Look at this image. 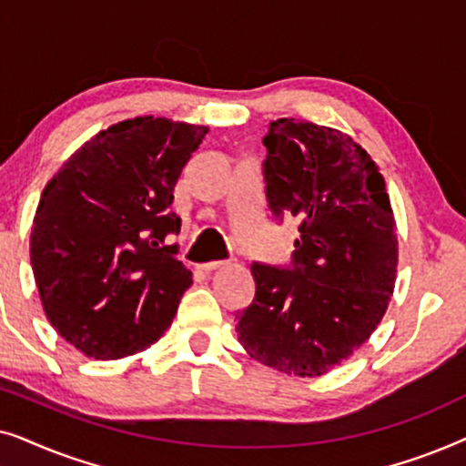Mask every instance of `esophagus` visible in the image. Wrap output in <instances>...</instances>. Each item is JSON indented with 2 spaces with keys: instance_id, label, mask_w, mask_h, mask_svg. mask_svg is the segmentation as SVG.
<instances>
[{
  "instance_id": "1",
  "label": "esophagus",
  "mask_w": 466,
  "mask_h": 466,
  "mask_svg": "<svg viewBox=\"0 0 466 466\" xmlns=\"http://www.w3.org/2000/svg\"><path fill=\"white\" fill-rule=\"evenodd\" d=\"M225 265V260H208V263H201V265H197V269H201V271H214V269H218V267H222Z\"/></svg>"
}]
</instances>
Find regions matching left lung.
<instances>
[{
  "mask_svg": "<svg viewBox=\"0 0 466 466\" xmlns=\"http://www.w3.org/2000/svg\"><path fill=\"white\" fill-rule=\"evenodd\" d=\"M271 218L299 220L286 265L252 263V303L235 314L246 352L314 378L378 327L397 279V228L384 177L346 133L279 118L263 139Z\"/></svg>",
  "mask_w": 466,
  "mask_h": 466,
  "instance_id": "1",
  "label": "left lung"
}]
</instances>
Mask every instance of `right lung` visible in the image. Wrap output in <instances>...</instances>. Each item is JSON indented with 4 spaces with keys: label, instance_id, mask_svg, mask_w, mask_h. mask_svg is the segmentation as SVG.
Returning a JSON list of instances; mask_svg holds the SVG:
<instances>
[{
    "label": "right lung",
    "instance_id": "obj_1",
    "mask_svg": "<svg viewBox=\"0 0 466 466\" xmlns=\"http://www.w3.org/2000/svg\"><path fill=\"white\" fill-rule=\"evenodd\" d=\"M208 127L137 116L101 131L44 188L31 267L48 320L99 360L148 348L174 320L193 273L167 246L180 233L174 187Z\"/></svg>",
    "mask_w": 466,
    "mask_h": 466
}]
</instances>
